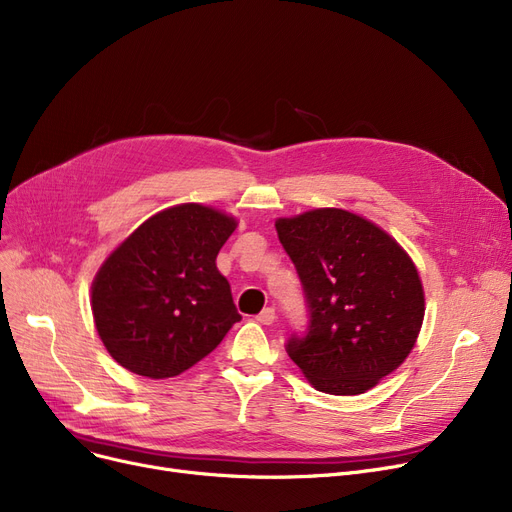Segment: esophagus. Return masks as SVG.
<instances>
[{
	"label": "esophagus",
	"instance_id": "34e87169",
	"mask_svg": "<svg viewBox=\"0 0 512 512\" xmlns=\"http://www.w3.org/2000/svg\"><path fill=\"white\" fill-rule=\"evenodd\" d=\"M275 308H264L258 316H256V321L260 323V325H273L275 323Z\"/></svg>",
	"mask_w": 512,
	"mask_h": 512
}]
</instances>
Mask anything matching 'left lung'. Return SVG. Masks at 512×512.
<instances>
[{"label":"left lung","instance_id":"obj_1","mask_svg":"<svg viewBox=\"0 0 512 512\" xmlns=\"http://www.w3.org/2000/svg\"><path fill=\"white\" fill-rule=\"evenodd\" d=\"M302 281L308 327L287 339L304 377L356 396L396 371L415 348L425 296L415 262L383 229L342 208L275 223Z\"/></svg>","mask_w":512,"mask_h":512}]
</instances>
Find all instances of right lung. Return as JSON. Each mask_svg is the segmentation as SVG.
<instances>
[{
  "label": "right lung",
  "mask_w": 512,
  "mask_h": 512,
  "mask_svg": "<svg viewBox=\"0 0 512 512\" xmlns=\"http://www.w3.org/2000/svg\"><path fill=\"white\" fill-rule=\"evenodd\" d=\"M237 223L214 208L181 204L137 227L91 285L95 329L135 375H181L241 321L216 256Z\"/></svg>",
  "instance_id": "1"
}]
</instances>
